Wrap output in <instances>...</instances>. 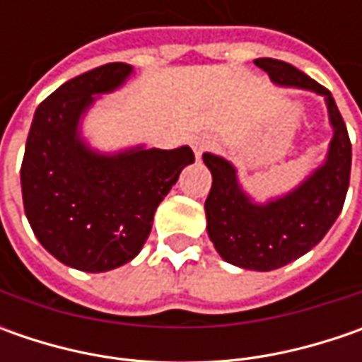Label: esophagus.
Masks as SVG:
<instances>
[{
    "instance_id": "1",
    "label": "esophagus",
    "mask_w": 362,
    "mask_h": 362,
    "mask_svg": "<svg viewBox=\"0 0 362 362\" xmlns=\"http://www.w3.org/2000/svg\"><path fill=\"white\" fill-rule=\"evenodd\" d=\"M193 148H195V159L202 160V155L209 148V143H207L205 139H197V141L193 143Z\"/></svg>"
}]
</instances>
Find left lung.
<instances>
[{"label": "left lung", "instance_id": "1", "mask_svg": "<svg viewBox=\"0 0 362 362\" xmlns=\"http://www.w3.org/2000/svg\"><path fill=\"white\" fill-rule=\"evenodd\" d=\"M280 88L308 90L325 98L332 139L325 160L298 185L266 202H256L240 183L233 163L203 153L211 171V191L205 199L207 235L217 254L243 270L270 272L308 254L341 214L351 179V141L332 94L292 64L257 58Z\"/></svg>", "mask_w": 362, "mask_h": 362}]
</instances>
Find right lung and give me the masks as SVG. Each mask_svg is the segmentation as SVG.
<instances>
[{"label":"right lung","instance_id":"1","mask_svg":"<svg viewBox=\"0 0 362 362\" xmlns=\"http://www.w3.org/2000/svg\"><path fill=\"white\" fill-rule=\"evenodd\" d=\"M134 74L112 62L64 82L37 106L21 163V197L37 242L74 270L108 272L143 250L153 217L195 157L187 145L98 151L82 122Z\"/></svg>","mask_w":362,"mask_h":362}]
</instances>
